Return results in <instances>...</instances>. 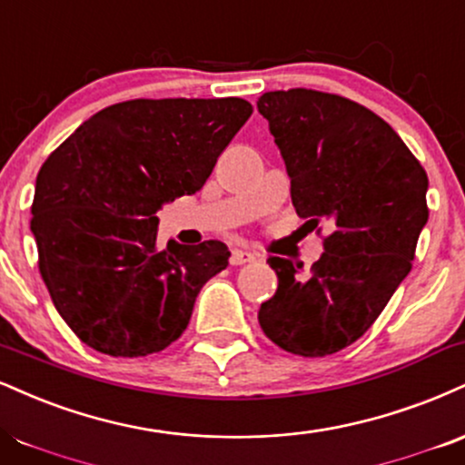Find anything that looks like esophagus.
<instances>
[{"instance_id":"34e87169","label":"esophagus","mask_w":465,"mask_h":465,"mask_svg":"<svg viewBox=\"0 0 465 465\" xmlns=\"http://www.w3.org/2000/svg\"><path fill=\"white\" fill-rule=\"evenodd\" d=\"M255 255L251 253V251H242V249H233L232 251V257H229V262H232V266H242V264H249V262H253Z\"/></svg>"}]
</instances>
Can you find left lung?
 I'll return each mask as SVG.
<instances>
[{
  "label": "left lung",
  "mask_w": 465,
  "mask_h": 465,
  "mask_svg": "<svg viewBox=\"0 0 465 465\" xmlns=\"http://www.w3.org/2000/svg\"><path fill=\"white\" fill-rule=\"evenodd\" d=\"M290 175L296 214L322 232L324 253L303 264L271 257L279 286L262 303V331L301 357L333 355L360 340L411 271L427 225V171L372 110L340 94L290 88L264 93Z\"/></svg>",
  "instance_id": "1"
}]
</instances>
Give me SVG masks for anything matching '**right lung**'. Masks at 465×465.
I'll use <instances>...</instances> for the list:
<instances>
[{"mask_svg":"<svg viewBox=\"0 0 465 465\" xmlns=\"http://www.w3.org/2000/svg\"><path fill=\"white\" fill-rule=\"evenodd\" d=\"M251 112L238 97L130 99L84 121L45 160L30 221L38 271L84 344L144 357L183 333L229 251L218 240L160 247L155 212L203 186Z\"/></svg>","mask_w":465,"mask_h":465,"instance_id":"obj_1","label":"right lung"}]
</instances>
